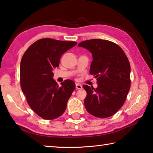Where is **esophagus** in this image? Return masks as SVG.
I'll list each match as a JSON object with an SVG mask.
<instances>
[{
	"label": "esophagus",
	"instance_id": "obj_1",
	"mask_svg": "<svg viewBox=\"0 0 153 153\" xmlns=\"http://www.w3.org/2000/svg\"><path fill=\"white\" fill-rule=\"evenodd\" d=\"M76 88L77 90H81V89H82V85L81 84H76Z\"/></svg>",
	"mask_w": 153,
	"mask_h": 153
}]
</instances>
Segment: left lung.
<instances>
[{
	"instance_id": "1",
	"label": "left lung",
	"mask_w": 153,
	"mask_h": 153,
	"mask_svg": "<svg viewBox=\"0 0 153 153\" xmlns=\"http://www.w3.org/2000/svg\"><path fill=\"white\" fill-rule=\"evenodd\" d=\"M92 55L90 73L98 87L88 85L84 99L85 109L96 117L112 116L123 106L130 88V65L126 54L118 45L104 39H90L78 44Z\"/></svg>"
}]
</instances>
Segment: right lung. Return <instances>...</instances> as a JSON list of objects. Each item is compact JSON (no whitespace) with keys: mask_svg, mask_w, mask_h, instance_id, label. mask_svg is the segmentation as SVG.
I'll use <instances>...</instances> for the list:
<instances>
[{"mask_svg":"<svg viewBox=\"0 0 153 153\" xmlns=\"http://www.w3.org/2000/svg\"><path fill=\"white\" fill-rule=\"evenodd\" d=\"M76 44L75 41L41 39L33 43L22 57V91L31 109L45 120H53L63 114L76 88L70 79L65 80L59 86L53 78V70L59 66L62 55Z\"/></svg>","mask_w":153,"mask_h":153,"instance_id":"add662e5","label":"right lung"}]
</instances>
